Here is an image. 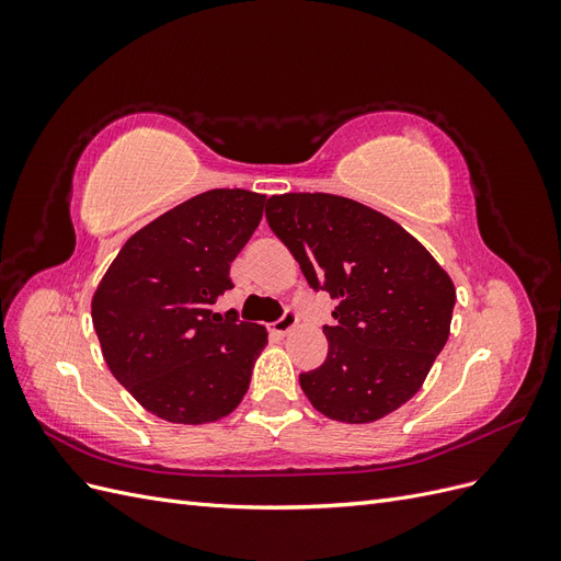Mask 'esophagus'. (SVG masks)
<instances>
[{"mask_svg":"<svg viewBox=\"0 0 561 561\" xmlns=\"http://www.w3.org/2000/svg\"><path fill=\"white\" fill-rule=\"evenodd\" d=\"M295 325H297V313H295L293 309H287V311H285L276 322H274V325H271V332L278 334V336H283V334L290 332Z\"/></svg>","mask_w":561,"mask_h":561,"instance_id":"obj_1","label":"esophagus"}]
</instances>
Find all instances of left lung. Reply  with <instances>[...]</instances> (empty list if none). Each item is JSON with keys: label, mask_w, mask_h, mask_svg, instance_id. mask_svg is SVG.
I'll use <instances>...</instances> for the list:
<instances>
[{"label": "left lung", "mask_w": 561, "mask_h": 561, "mask_svg": "<svg viewBox=\"0 0 561 561\" xmlns=\"http://www.w3.org/2000/svg\"><path fill=\"white\" fill-rule=\"evenodd\" d=\"M266 222L313 290L339 301L328 358L299 375L320 414L369 423L414 398L445 348L454 283L393 219L334 194L266 201Z\"/></svg>", "instance_id": "left-lung-1"}]
</instances>
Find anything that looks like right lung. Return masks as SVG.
Listing matches in <instances>:
<instances>
[{"mask_svg": "<svg viewBox=\"0 0 561 561\" xmlns=\"http://www.w3.org/2000/svg\"><path fill=\"white\" fill-rule=\"evenodd\" d=\"M266 196L210 190L142 227L93 295V328L116 381L171 423H210L250 386L266 330L219 316L229 266L257 229Z\"/></svg>", "mask_w": 561, "mask_h": 561, "instance_id": "obj_1", "label": "right lung"}]
</instances>
